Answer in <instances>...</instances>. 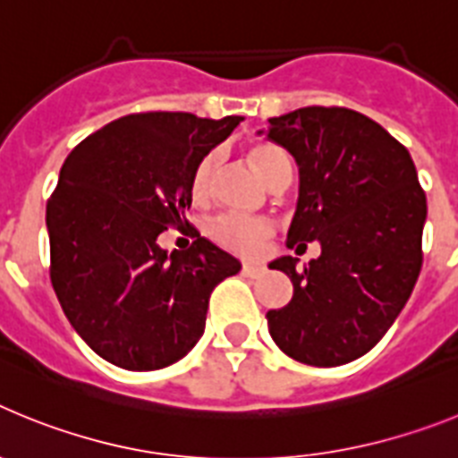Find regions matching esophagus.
Wrapping results in <instances>:
<instances>
[{"mask_svg": "<svg viewBox=\"0 0 458 458\" xmlns=\"http://www.w3.org/2000/svg\"><path fill=\"white\" fill-rule=\"evenodd\" d=\"M264 270L266 268L261 264H242V275H248V277H259Z\"/></svg>", "mask_w": 458, "mask_h": 458, "instance_id": "34e87169", "label": "esophagus"}]
</instances>
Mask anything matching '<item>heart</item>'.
Returning <instances> with one entry per match:
<instances>
[{
	"mask_svg": "<svg viewBox=\"0 0 458 458\" xmlns=\"http://www.w3.org/2000/svg\"><path fill=\"white\" fill-rule=\"evenodd\" d=\"M250 160H252L254 167L259 169V174L264 176L266 181L277 179V174H282L289 167V160H286L284 151L268 141H259L250 148ZM217 167H220V156L217 153H208L199 160V165L194 167L192 181H190V192H192L194 201H206L213 188V181H216ZM270 225L264 220H252V217L236 216V213H229V216H220L213 225H210V236L220 242L222 248L232 250L238 254H257L261 250V242L268 238Z\"/></svg>",
	"mask_w": 458,
	"mask_h": 458,
	"instance_id": "heart-1",
	"label": "heart"
}]
</instances>
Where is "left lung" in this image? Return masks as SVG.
Here are the masks:
<instances>
[{"mask_svg": "<svg viewBox=\"0 0 458 458\" xmlns=\"http://www.w3.org/2000/svg\"><path fill=\"white\" fill-rule=\"evenodd\" d=\"M259 132L298 165L286 248L321 245L302 273L289 254L268 264L293 282L289 305L266 314L270 337L305 365L353 362L390 330L422 268L427 197L411 153L346 107L293 109Z\"/></svg>", "mask_w": 458, "mask_h": 458, "instance_id": "1", "label": "left lung"}]
</instances>
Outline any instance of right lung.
Listing matches in <instances>:
<instances>
[{
	"mask_svg": "<svg viewBox=\"0 0 458 458\" xmlns=\"http://www.w3.org/2000/svg\"><path fill=\"white\" fill-rule=\"evenodd\" d=\"M241 121L128 114L66 157L46 213L50 279L75 333L112 365L153 371L185 358L204 335L210 291L241 270L201 236L183 252L157 245L185 222L194 167Z\"/></svg>",
	"mask_w": 458,
	"mask_h": 458,
	"instance_id": "add662e5",
	"label": "right lung"
}]
</instances>
